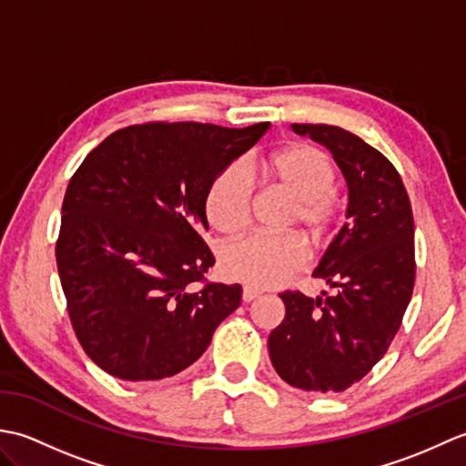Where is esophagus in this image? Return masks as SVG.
<instances>
[{
  "mask_svg": "<svg viewBox=\"0 0 466 466\" xmlns=\"http://www.w3.org/2000/svg\"><path fill=\"white\" fill-rule=\"evenodd\" d=\"M262 292L258 290V289H252V286H244V290H242V300L244 302H252L254 299H258Z\"/></svg>",
  "mask_w": 466,
  "mask_h": 466,
  "instance_id": "esophagus-1",
  "label": "esophagus"
}]
</instances>
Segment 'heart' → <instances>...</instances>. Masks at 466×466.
<instances>
[{"label":"heart","instance_id":"1","mask_svg":"<svg viewBox=\"0 0 466 466\" xmlns=\"http://www.w3.org/2000/svg\"><path fill=\"white\" fill-rule=\"evenodd\" d=\"M246 176L294 198L289 224H299L312 240L322 238L336 212V170L329 156L310 144H292L246 164ZM250 212V182L236 167L218 174L206 194V218L214 230L234 238L246 230ZM304 260L306 248L299 236H250L228 246L222 270L234 280L266 289L292 279Z\"/></svg>","mask_w":466,"mask_h":466}]
</instances>
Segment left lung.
I'll return each mask as SVG.
<instances>
[{
    "label": "left lung",
    "mask_w": 466,
    "mask_h": 466,
    "mask_svg": "<svg viewBox=\"0 0 466 466\" xmlns=\"http://www.w3.org/2000/svg\"><path fill=\"white\" fill-rule=\"evenodd\" d=\"M329 147L349 186L346 222L312 276L336 294L282 292L286 316L268 336L290 386L342 392L364 379L399 332L414 289V220L400 174L362 137L326 124H292Z\"/></svg>",
    "instance_id": "obj_1"
}]
</instances>
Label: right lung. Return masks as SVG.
<instances>
[{"label": "right lung", "instance_id": "add662e5", "mask_svg": "<svg viewBox=\"0 0 466 466\" xmlns=\"http://www.w3.org/2000/svg\"><path fill=\"white\" fill-rule=\"evenodd\" d=\"M268 127L127 126L77 167L56 260L77 340L102 370L132 382L182 372L238 309L240 284L194 286L214 266L206 194Z\"/></svg>", "mask_w": 466, "mask_h": 466}]
</instances>
